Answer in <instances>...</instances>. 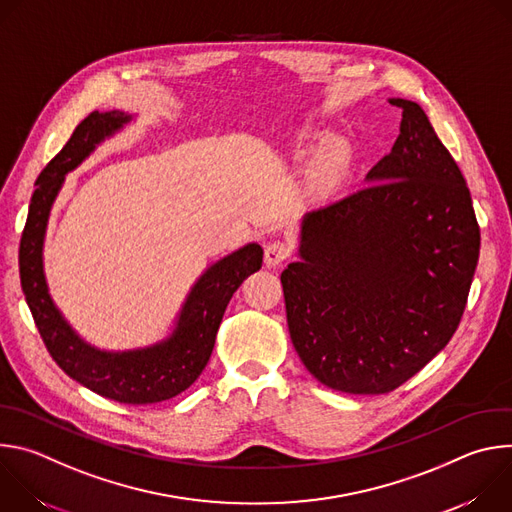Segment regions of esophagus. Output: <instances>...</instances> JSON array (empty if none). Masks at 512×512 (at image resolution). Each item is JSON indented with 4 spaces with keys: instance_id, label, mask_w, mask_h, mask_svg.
I'll return each mask as SVG.
<instances>
[{
    "instance_id": "1",
    "label": "esophagus",
    "mask_w": 512,
    "mask_h": 512,
    "mask_svg": "<svg viewBox=\"0 0 512 512\" xmlns=\"http://www.w3.org/2000/svg\"><path fill=\"white\" fill-rule=\"evenodd\" d=\"M289 255H291V247L287 243H283V241H273V243H269L265 247V263L269 267L285 261Z\"/></svg>"
}]
</instances>
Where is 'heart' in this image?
Returning <instances> with one entry per match:
<instances>
[{"instance_id":"1","label":"heart","mask_w":512,"mask_h":512,"mask_svg":"<svg viewBox=\"0 0 512 512\" xmlns=\"http://www.w3.org/2000/svg\"><path fill=\"white\" fill-rule=\"evenodd\" d=\"M324 139L310 133L306 137H302V148L308 154H320L324 150ZM344 168H346V156L340 150H330L326 154L320 156L318 160V174H320V182L324 186H332L336 184L342 176H344Z\"/></svg>"}]
</instances>
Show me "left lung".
<instances>
[{"label":"left lung","mask_w":512,"mask_h":512,"mask_svg":"<svg viewBox=\"0 0 512 512\" xmlns=\"http://www.w3.org/2000/svg\"><path fill=\"white\" fill-rule=\"evenodd\" d=\"M356 192L308 212L281 273L289 336L326 387L383 395L419 373L462 320L480 255L466 180L425 111Z\"/></svg>","instance_id":"left-lung-1"}]
</instances>
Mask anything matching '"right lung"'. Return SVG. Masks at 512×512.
Returning a JSON list of instances; mask_svg holds the SVG:
<instances>
[{"label": "right lung", "mask_w": 512, "mask_h": 512, "mask_svg": "<svg viewBox=\"0 0 512 512\" xmlns=\"http://www.w3.org/2000/svg\"><path fill=\"white\" fill-rule=\"evenodd\" d=\"M129 121L131 115L121 111H93L40 172L20 241V281L50 356L70 379L113 401L148 405L180 395L200 377L212 354L227 304L237 287L261 269L263 249L249 243L210 265L190 289L176 328L166 340L127 352L99 350L81 340L48 294L42 269L48 214L64 174L75 170L105 137Z\"/></svg>", "instance_id": "right-lung-1"}]
</instances>
